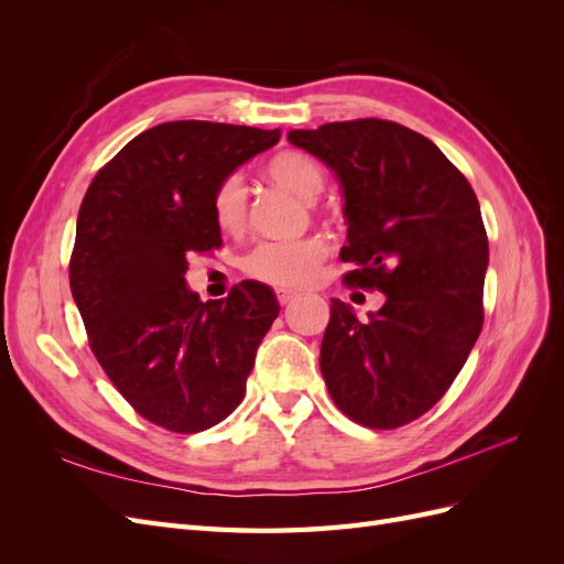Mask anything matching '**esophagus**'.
<instances>
[{
	"mask_svg": "<svg viewBox=\"0 0 564 564\" xmlns=\"http://www.w3.org/2000/svg\"><path fill=\"white\" fill-rule=\"evenodd\" d=\"M296 296H299V294H296V292H292V289H278V301H280L282 305L292 303Z\"/></svg>",
	"mask_w": 564,
	"mask_h": 564,
	"instance_id": "esophagus-1",
	"label": "esophagus"
}]
</instances>
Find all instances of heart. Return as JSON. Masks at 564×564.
Wrapping results in <instances>:
<instances>
[{
  "instance_id": "1",
  "label": "heart",
  "mask_w": 564,
  "mask_h": 564,
  "mask_svg": "<svg viewBox=\"0 0 564 564\" xmlns=\"http://www.w3.org/2000/svg\"><path fill=\"white\" fill-rule=\"evenodd\" d=\"M265 176L286 187L289 193L303 202H313L324 187V174L319 164L303 152L286 150L265 164ZM216 226L226 232H237L247 220V187L240 176L220 181L214 195ZM327 256V245L319 237H301L286 242H263L256 247L245 261V270L251 278L272 286L296 289L313 282L317 270Z\"/></svg>"
}]
</instances>
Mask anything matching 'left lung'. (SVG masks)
Segmentation results:
<instances>
[{"mask_svg":"<svg viewBox=\"0 0 564 564\" xmlns=\"http://www.w3.org/2000/svg\"><path fill=\"white\" fill-rule=\"evenodd\" d=\"M327 164L344 195L355 263L377 286L369 319L332 299L319 369L336 406L367 429H400L445 395L482 329L489 245L470 183L425 135L386 119L286 133Z\"/></svg>","mask_w":564,"mask_h":564,"instance_id":"left-lung-1","label":"left lung"}]
</instances>
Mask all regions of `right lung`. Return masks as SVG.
<instances>
[{
    "instance_id": "right-lung-1",
    "label": "right lung",
    "mask_w": 564,
    "mask_h": 564,
    "mask_svg": "<svg viewBox=\"0 0 564 564\" xmlns=\"http://www.w3.org/2000/svg\"><path fill=\"white\" fill-rule=\"evenodd\" d=\"M280 141V129L158 124L100 169L82 199L70 289L89 346L143 419L199 433L242 402L280 303L245 280L199 301L187 256L220 247L214 195L237 166Z\"/></svg>"
}]
</instances>
